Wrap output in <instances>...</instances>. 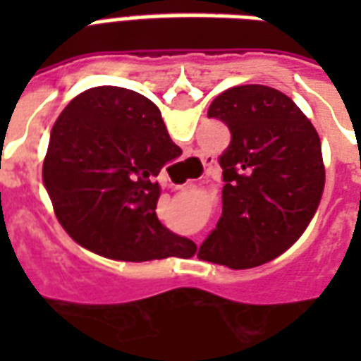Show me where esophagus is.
Here are the masks:
<instances>
[{"label": "esophagus", "instance_id": "1", "mask_svg": "<svg viewBox=\"0 0 361 361\" xmlns=\"http://www.w3.org/2000/svg\"><path fill=\"white\" fill-rule=\"evenodd\" d=\"M212 169H214V159H204V172L208 174V172H212Z\"/></svg>", "mask_w": 361, "mask_h": 361}]
</instances>
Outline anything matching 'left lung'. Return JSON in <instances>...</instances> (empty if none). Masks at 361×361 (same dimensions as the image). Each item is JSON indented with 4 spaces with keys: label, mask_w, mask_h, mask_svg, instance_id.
Masks as SVG:
<instances>
[{
    "label": "left lung",
    "mask_w": 361,
    "mask_h": 361,
    "mask_svg": "<svg viewBox=\"0 0 361 361\" xmlns=\"http://www.w3.org/2000/svg\"><path fill=\"white\" fill-rule=\"evenodd\" d=\"M208 118L226 123L231 144L219 155L223 214L198 258L257 268L290 249L319 209L326 181L319 133L290 97L262 84L223 92Z\"/></svg>",
    "instance_id": "obj_1"
}]
</instances>
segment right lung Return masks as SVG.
Masks as SVG:
<instances>
[{"instance_id": "1", "label": "right lung", "mask_w": 361, "mask_h": 361, "mask_svg": "<svg viewBox=\"0 0 361 361\" xmlns=\"http://www.w3.org/2000/svg\"><path fill=\"white\" fill-rule=\"evenodd\" d=\"M180 155L149 99L97 86L76 95L54 123L42 183L59 225L87 251L125 262L191 258L195 241L155 214V176Z\"/></svg>"}]
</instances>
